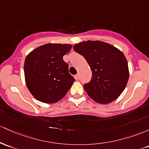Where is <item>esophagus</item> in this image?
I'll use <instances>...</instances> for the list:
<instances>
[{
  "label": "esophagus",
  "mask_w": 149,
  "mask_h": 149,
  "mask_svg": "<svg viewBox=\"0 0 149 149\" xmlns=\"http://www.w3.org/2000/svg\"><path fill=\"white\" fill-rule=\"evenodd\" d=\"M75 79H76L77 80H79L80 79V77H79V74L75 75Z\"/></svg>",
  "instance_id": "esophagus-1"
}]
</instances>
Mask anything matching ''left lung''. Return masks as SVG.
<instances>
[{"label": "left lung", "mask_w": 149, "mask_h": 149, "mask_svg": "<svg viewBox=\"0 0 149 149\" xmlns=\"http://www.w3.org/2000/svg\"><path fill=\"white\" fill-rule=\"evenodd\" d=\"M84 57L92 72L89 82L84 88L97 103L107 104L124 91L129 79L128 64L125 55L112 45L100 41H87L73 46Z\"/></svg>", "instance_id": "obj_1"}]
</instances>
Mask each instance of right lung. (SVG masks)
Instances as JSON below:
<instances>
[{"label":"right lung","instance_id":"obj_1","mask_svg":"<svg viewBox=\"0 0 149 149\" xmlns=\"http://www.w3.org/2000/svg\"><path fill=\"white\" fill-rule=\"evenodd\" d=\"M72 47L70 44L47 43L33 50L26 57L25 81L38 101L56 103L69 91L75 79L63 58Z\"/></svg>","mask_w":149,"mask_h":149}]
</instances>
